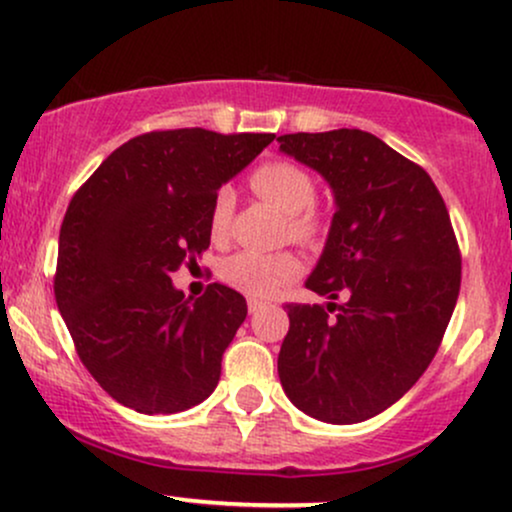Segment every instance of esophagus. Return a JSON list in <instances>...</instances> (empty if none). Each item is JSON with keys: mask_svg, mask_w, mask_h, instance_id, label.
<instances>
[{"mask_svg": "<svg viewBox=\"0 0 512 512\" xmlns=\"http://www.w3.org/2000/svg\"><path fill=\"white\" fill-rule=\"evenodd\" d=\"M264 308H267V303L260 301V298H248V310L252 315L260 313V310H264Z\"/></svg>", "mask_w": 512, "mask_h": 512, "instance_id": "obj_1", "label": "esophagus"}]
</instances>
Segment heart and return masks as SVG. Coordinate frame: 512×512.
Masks as SVG:
<instances>
[{"instance_id": "b5f03b06", "label": "heart", "mask_w": 512, "mask_h": 512, "mask_svg": "<svg viewBox=\"0 0 512 512\" xmlns=\"http://www.w3.org/2000/svg\"><path fill=\"white\" fill-rule=\"evenodd\" d=\"M250 187L264 202L274 204L281 214L289 216L291 236L301 243H315L322 233L320 216L313 204L317 197L315 180L301 166L289 161H264L250 175ZM233 207L236 197L228 187H221L211 199L209 233L216 243L226 240L231 231ZM301 272V262L293 252H252L243 250L228 257L221 264V279L233 289L250 293V296H272L296 274Z\"/></svg>"}]
</instances>
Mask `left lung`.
<instances>
[{
    "label": "left lung",
    "instance_id": "obj_1",
    "mask_svg": "<svg viewBox=\"0 0 512 512\" xmlns=\"http://www.w3.org/2000/svg\"><path fill=\"white\" fill-rule=\"evenodd\" d=\"M276 142L330 182L337 204L305 281L330 303H286L281 387L313 419L358 424L392 407L436 356L460 293V248L431 175L375 134Z\"/></svg>",
    "mask_w": 512,
    "mask_h": 512
}]
</instances>
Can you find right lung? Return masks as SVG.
I'll return each mask as SVG.
<instances>
[{
    "label": "right lung",
    "mask_w": 512,
    "mask_h": 512,
    "mask_svg": "<svg viewBox=\"0 0 512 512\" xmlns=\"http://www.w3.org/2000/svg\"><path fill=\"white\" fill-rule=\"evenodd\" d=\"M272 142L202 127L139 134L69 202L57 308L81 363L125 407L178 414L219 385L248 303L223 284L190 301L170 274L209 248L211 199Z\"/></svg>",
    "instance_id": "right-lung-1"
}]
</instances>
